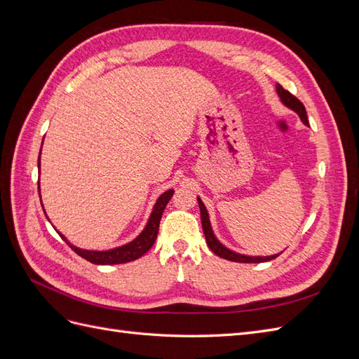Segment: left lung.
<instances>
[{
  "label": "left lung",
  "instance_id": "left-lung-1",
  "mask_svg": "<svg viewBox=\"0 0 359 359\" xmlns=\"http://www.w3.org/2000/svg\"><path fill=\"white\" fill-rule=\"evenodd\" d=\"M276 90H277V94L280 97L281 103H283L285 106H287L289 109H292L293 112H297L301 118V121L309 126V119H307V112H306V107H304V104L297 99L295 95L290 94L289 91H286L283 86L281 85H276ZM198 202H199V208H201V220H202V229H203V233H205V240H206V244H208V247L211 248V252L215 253L217 256H220L223 259H227V260H232V262H243V264H260V262H268V260H273L276 259L278 255H271V256H247V255H240L236 252H232L231 248H227L226 245H223L219 240H217L214 232H212V227H211V222H210V215H208V211H206L203 202L201 201V198H198Z\"/></svg>",
  "mask_w": 359,
  "mask_h": 359
}]
</instances>
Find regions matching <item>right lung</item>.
<instances>
[{
  "instance_id": "right-lung-1",
  "label": "right lung",
  "mask_w": 359,
  "mask_h": 359,
  "mask_svg": "<svg viewBox=\"0 0 359 359\" xmlns=\"http://www.w3.org/2000/svg\"><path fill=\"white\" fill-rule=\"evenodd\" d=\"M40 153H41V149H40ZM39 169H40V156H39ZM39 194H40V184H39ZM172 196H173V190H168L163 194H160V198L154 203L153 211H151V215H149L147 226L144 227V231L140 232L133 241H130L128 244H124V245L111 248V250H103V252H97V250H83V248H79V247L70 244L66 236L61 235L58 231L57 232L60 233L62 240L70 245V248L74 250V253H78L81 257L86 259L91 264L116 265V264L132 262V260H136L140 256H144L148 250L154 245L157 233H158L161 214H163V211H165L166 205Z\"/></svg>"
}]
</instances>
